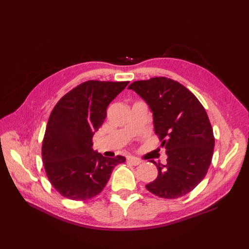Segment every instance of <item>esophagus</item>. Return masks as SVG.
Masks as SVG:
<instances>
[{
  "instance_id": "34e87169",
  "label": "esophagus",
  "mask_w": 249,
  "mask_h": 249,
  "mask_svg": "<svg viewBox=\"0 0 249 249\" xmlns=\"http://www.w3.org/2000/svg\"><path fill=\"white\" fill-rule=\"evenodd\" d=\"M127 161H129L132 165H134V166H137V165L141 163V160L136 159V158H133V157H127Z\"/></svg>"
}]
</instances>
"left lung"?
<instances>
[{"label":"left lung","mask_w":249,"mask_h":249,"mask_svg":"<svg viewBox=\"0 0 249 249\" xmlns=\"http://www.w3.org/2000/svg\"><path fill=\"white\" fill-rule=\"evenodd\" d=\"M134 90L153 112L154 130L165 147L167 163L152 161L158 177L146 189L163 198H178L192 191L212 162L215 139L205 108L178 82L156 77L133 82Z\"/></svg>","instance_id":"8db88e82"}]
</instances>
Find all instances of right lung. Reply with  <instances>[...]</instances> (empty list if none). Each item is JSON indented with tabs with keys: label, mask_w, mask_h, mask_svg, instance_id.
<instances>
[{
	"label": "right lung",
	"mask_w": 249,
	"mask_h": 249,
	"mask_svg": "<svg viewBox=\"0 0 249 249\" xmlns=\"http://www.w3.org/2000/svg\"><path fill=\"white\" fill-rule=\"evenodd\" d=\"M129 82L90 80L61 97L53 109L42 142V161L53 187L62 196L86 200L100 194L112 170L125 158L94 152L92 138L109 104Z\"/></svg>",
	"instance_id": "add662e5"
}]
</instances>
